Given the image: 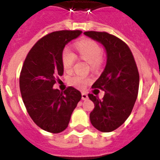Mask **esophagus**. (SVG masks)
Listing matches in <instances>:
<instances>
[{
  "label": "esophagus",
  "mask_w": 160,
  "mask_h": 160,
  "mask_svg": "<svg viewBox=\"0 0 160 160\" xmlns=\"http://www.w3.org/2000/svg\"><path fill=\"white\" fill-rule=\"evenodd\" d=\"M88 98V96L86 93H82V100H87Z\"/></svg>",
  "instance_id": "34e87169"
}]
</instances>
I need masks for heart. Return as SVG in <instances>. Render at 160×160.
Wrapping results in <instances>:
<instances>
[{
  "label": "heart",
  "instance_id": "obj_1",
  "mask_svg": "<svg viewBox=\"0 0 160 160\" xmlns=\"http://www.w3.org/2000/svg\"><path fill=\"white\" fill-rule=\"evenodd\" d=\"M74 47L78 57L87 62L92 70H97L102 66L103 62L102 49L97 42L90 39H85L77 42ZM75 55L70 49H65L63 50L62 53V63L65 71L67 73L71 71L75 62ZM89 81V78L79 74H74L68 79L70 85L78 89L84 88Z\"/></svg>",
  "mask_w": 160,
  "mask_h": 160
}]
</instances>
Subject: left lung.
<instances>
[{
	"instance_id": "8db88e82",
	"label": "left lung",
	"mask_w": 160,
	"mask_h": 160,
	"mask_svg": "<svg viewBox=\"0 0 160 160\" xmlns=\"http://www.w3.org/2000/svg\"><path fill=\"white\" fill-rule=\"evenodd\" d=\"M84 34L101 43L107 53L105 69L92 86L105 91L104 97L100 100L88 94L94 103L90 122L102 132H111L119 128L132 111L139 86L138 68L130 48L118 38L106 32L87 31Z\"/></svg>"
}]
</instances>
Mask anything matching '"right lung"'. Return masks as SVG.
<instances>
[{"label": "right lung", "instance_id": "obj_1", "mask_svg": "<svg viewBox=\"0 0 160 160\" xmlns=\"http://www.w3.org/2000/svg\"><path fill=\"white\" fill-rule=\"evenodd\" d=\"M80 30L50 32L38 41L28 53L20 74V90L32 121L44 131L60 133L70 122L73 110L82 98L79 90L69 87L64 92L53 89L62 76V53Z\"/></svg>", "mask_w": 160, "mask_h": 160}]
</instances>
